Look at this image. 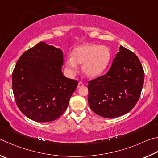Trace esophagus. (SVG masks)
<instances>
[{
	"mask_svg": "<svg viewBox=\"0 0 158 158\" xmlns=\"http://www.w3.org/2000/svg\"><path fill=\"white\" fill-rule=\"evenodd\" d=\"M84 85V84H83V82H81L80 81L79 82H78V85H77V87H82Z\"/></svg>",
	"mask_w": 158,
	"mask_h": 158,
	"instance_id": "obj_1",
	"label": "esophagus"
}]
</instances>
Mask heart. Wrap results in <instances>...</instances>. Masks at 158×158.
Returning a JSON list of instances; mask_svg holds the SVG:
<instances>
[{
    "label": "heart",
    "instance_id": "heart-1",
    "mask_svg": "<svg viewBox=\"0 0 158 158\" xmlns=\"http://www.w3.org/2000/svg\"><path fill=\"white\" fill-rule=\"evenodd\" d=\"M110 57L111 54L107 46L82 45L74 50L73 57L66 58L65 67L71 74H74L77 69V64H82V70L85 76L94 77L106 70Z\"/></svg>",
    "mask_w": 158,
    "mask_h": 158
}]
</instances>
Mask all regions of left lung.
Masks as SVG:
<instances>
[{"mask_svg":"<svg viewBox=\"0 0 158 158\" xmlns=\"http://www.w3.org/2000/svg\"><path fill=\"white\" fill-rule=\"evenodd\" d=\"M144 71L137 56L120 46L106 74L88 81V102L101 117L115 118L129 112L140 97Z\"/></svg>","mask_w":158,"mask_h":158,"instance_id":"8db88e82","label":"left lung"}]
</instances>
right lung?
<instances>
[{
	"label": "right lung",
	"instance_id": "right-lung-1",
	"mask_svg": "<svg viewBox=\"0 0 158 158\" xmlns=\"http://www.w3.org/2000/svg\"><path fill=\"white\" fill-rule=\"evenodd\" d=\"M63 52L41 41L19 57L12 72V89L19 110L37 122L56 120L67 108L78 81L62 71Z\"/></svg>",
	"mask_w": 158,
	"mask_h": 158
}]
</instances>
